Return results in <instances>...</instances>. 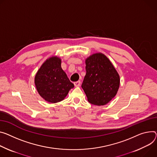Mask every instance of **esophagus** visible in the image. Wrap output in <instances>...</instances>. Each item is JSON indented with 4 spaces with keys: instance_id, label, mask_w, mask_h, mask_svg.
Segmentation results:
<instances>
[{
    "instance_id": "1",
    "label": "esophagus",
    "mask_w": 157,
    "mask_h": 157,
    "mask_svg": "<svg viewBox=\"0 0 157 157\" xmlns=\"http://www.w3.org/2000/svg\"><path fill=\"white\" fill-rule=\"evenodd\" d=\"M74 84H75V86L76 87H79V86H80V85H81V81H78L76 82H75Z\"/></svg>"
}]
</instances>
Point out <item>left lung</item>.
Instances as JSON below:
<instances>
[{
	"mask_svg": "<svg viewBox=\"0 0 157 157\" xmlns=\"http://www.w3.org/2000/svg\"><path fill=\"white\" fill-rule=\"evenodd\" d=\"M85 63L86 73L81 87L88 101L97 106L105 105L117 94L120 75L110 60L101 52L88 57Z\"/></svg>",
	"mask_w": 157,
	"mask_h": 157,
	"instance_id": "obj_1",
	"label": "left lung"
}]
</instances>
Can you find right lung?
<instances>
[{
    "mask_svg": "<svg viewBox=\"0 0 157 157\" xmlns=\"http://www.w3.org/2000/svg\"><path fill=\"white\" fill-rule=\"evenodd\" d=\"M34 83L39 95L52 103L63 101L75 86L61 67V58L56 56L41 65L35 76Z\"/></svg>",
    "mask_w": 157,
    "mask_h": 157,
    "instance_id": "obj_1",
    "label": "right lung"
}]
</instances>
